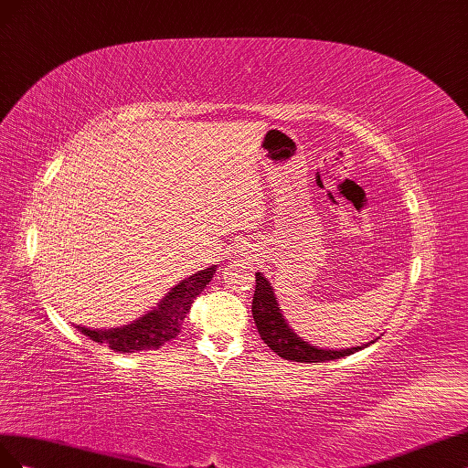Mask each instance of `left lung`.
<instances>
[{"label": "left lung", "mask_w": 468, "mask_h": 468, "mask_svg": "<svg viewBox=\"0 0 468 468\" xmlns=\"http://www.w3.org/2000/svg\"><path fill=\"white\" fill-rule=\"evenodd\" d=\"M252 317H255V324L262 341L269 345L278 356H282L286 360H296V363H325V360L341 358L365 349V345H360L353 346V349L327 351L319 349V346H314L308 341L298 337L293 329L286 324L282 312L278 308L274 290L262 272H257L255 298H252Z\"/></svg>", "instance_id": "8db88e82"}]
</instances>
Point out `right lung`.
<instances>
[{"label":"right lung","mask_w":468,"mask_h":468,"mask_svg":"<svg viewBox=\"0 0 468 468\" xmlns=\"http://www.w3.org/2000/svg\"><path fill=\"white\" fill-rule=\"evenodd\" d=\"M213 274H216V264L211 269L199 271L194 276L182 280L180 284L172 288L166 296L158 302L154 310L139 317L125 327L117 329H88L78 327L86 337L96 343L108 345L110 349L117 353H137V351H149L158 349L170 339H175L184 324L186 314L190 312L194 300L204 292L206 284L211 282Z\"/></svg>","instance_id":"obj_1"}]
</instances>
